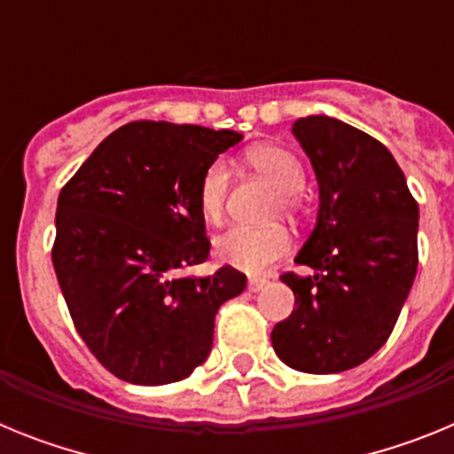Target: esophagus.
<instances>
[{
  "instance_id": "obj_1",
  "label": "esophagus",
  "mask_w": 454,
  "mask_h": 454,
  "mask_svg": "<svg viewBox=\"0 0 454 454\" xmlns=\"http://www.w3.org/2000/svg\"><path fill=\"white\" fill-rule=\"evenodd\" d=\"M266 286H268L266 277H250V279H247V288H250L252 293L263 291V288H266Z\"/></svg>"
}]
</instances>
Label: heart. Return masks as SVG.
I'll use <instances>...</instances> for the list:
<instances>
[{
    "label": "heart",
    "instance_id": "obj_1",
    "mask_svg": "<svg viewBox=\"0 0 454 454\" xmlns=\"http://www.w3.org/2000/svg\"><path fill=\"white\" fill-rule=\"evenodd\" d=\"M247 163L263 179L282 192L284 208H293L304 188V170L298 156L279 145H254L247 152ZM230 188V170L223 161H214L204 170L198 186V207L207 223L218 224L224 215V200ZM288 250V234L282 227H231L215 240V254L223 263L246 272H262L277 256Z\"/></svg>",
    "mask_w": 454,
    "mask_h": 454
}]
</instances>
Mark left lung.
Here are the masks:
<instances>
[{"instance_id":"obj_1","label":"left lung","mask_w":454,"mask_h":454,"mask_svg":"<svg viewBox=\"0 0 454 454\" xmlns=\"http://www.w3.org/2000/svg\"><path fill=\"white\" fill-rule=\"evenodd\" d=\"M318 182L316 224L284 275L291 316L270 339L286 366L314 375L350 371L391 336L419 268V204L391 152L330 115L293 122Z\"/></svg>"}]
</instances>
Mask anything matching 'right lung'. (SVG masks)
Returning a JSON list of instances; mask_svg holds the SVG:
<instances>
[{"label":"right lung","mask_w":454,"mask_h":454,"mask_svg":"<svg viewBox=\"0 0 454 454\" xmlns=\"http://www.w3.org/2000/svg\"><path fill=\"white\" fill-rule=\"evenodd\" d=\"M243 134L129 122L95 147L56 204L51 250L79 336L104 368L143 387L179 382L207 362L220 304L246 275L182 277L208 256L198 186Z\"/></svg>","instance_id":"obj_1"}]
</instances>
